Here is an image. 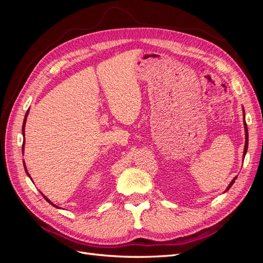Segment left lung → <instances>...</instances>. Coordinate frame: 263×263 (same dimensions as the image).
<instances>
[{
	"label": "left lung",
	"instance_id": "1",
	"mask_svg": "<svg viewBox=\"0 0 263 263\" xmlns=\"http://www.w3.org/2000/svg\"><path fill=\"white\" fill-rule=\"evenodd\" d=\"M243 116H245V110H243ZM243 125H245V133H246V142H245V150H243V158H245L246 153H247V149H248V128H247V124H246V121H245V117H243ZM236 179H237V177H235V178L233 179V181L230 182V184L228 185V187H227L226 191H228V190L230 189V186H232V185L234 184Z\"/></svg>",
	"mask_w": 263,
	"mask_h": 263
}]
</instances>
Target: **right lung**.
<instances>
[{
  "label": "right lung",
  "mask_w": 263,
  "mask_h": 263,
  "mask_svg": "<svg viewBox=\"0 0 263 263\" xmlns=\"http://www.w3.org/2000/svg\"><path fill=\"white\" fill-rule=\"evenodd\" d=\"M28 113H29V109L27 110V112H26V115H25V118H24V123H23V128H22V133H23V136H24V141H23V148H22V151H23V153H24V145H25V123H26V119H27V115H28ZM24 168H25V171H26V173H27V176L30 178V176H29V173H28V171H27V169H26V165H25V162H24ZM43 194V193H42ZM43 196H44V198H45V200L47 201V202H48L49 204H51L52 206H54V208H57V209H60V208H58V206L57 205H54L51 201H49L48 200V198H47L44 194H43Z\"/></svg>",
  "instance_id": "1"
}]
</instances>
